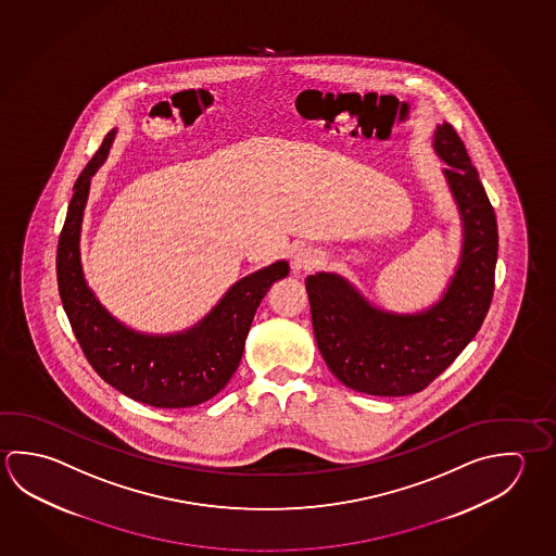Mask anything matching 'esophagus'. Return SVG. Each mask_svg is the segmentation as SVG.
Segmentation results:
<instances>
[{
    "label": "esophagus",
    "instance_id": "esophagus-1",
    "mask_svg": "<svg viewBox=\"0 0 556 556\" xmlns=\"http://www.w3.org/2000/svg\"><path fill=\"white\" fill-rule=\"evenodd\" d=\"M321 255L318 250L311 245H302L294 255H292V269L294 271H311L316 265H320Z\"/></svg>",
    "mask_w": 556,
    "mask_h": 556
}]
</instances>
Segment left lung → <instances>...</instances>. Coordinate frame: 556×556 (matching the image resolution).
I'll return each mask as SVG.
<instances>
[{"label":"left lung","mask_w":556,"mask_h":556,"mask_svg":"<svg viewBox=\"0 0 556 556\" xmlns=\"http://www.w3.org/2000/svg\"><path fill=\"white\" fill-rule=\"evenodd\" d=\"M433 147L463 216L465 242L443 299L421 314L377 311L340 275L306 277L312 328L338 379L372 396H408L426 389L477 336L486 318L497 260V225L465 142L448 123Z\"/></svg>","instance_id":"8db88e82"}]
</instances>
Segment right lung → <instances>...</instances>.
I'll use <instances>...</instances> for the list:
<instances>
[{"label": "right lung", "mask_w": 556, "mask_h": 556, "mask_svg": "<svg viewBox=\"0 0 556 556\" xmlns=\"http://www.w3.org/2000/svg\"><path fill=\"white\" fill-rule=\"evenodd\" d=\"M115 130L79 174L56 252L60 299L89 365L128 399L156 408H189L213 399L232 379L245 336L267 289L289 274L287 262L248 275L208 316L176 336H142L109 314L89 291L79 264V226L89 179L108 156Z\"/></svg>", "instance_id": "obj_1"}]
</instances>
